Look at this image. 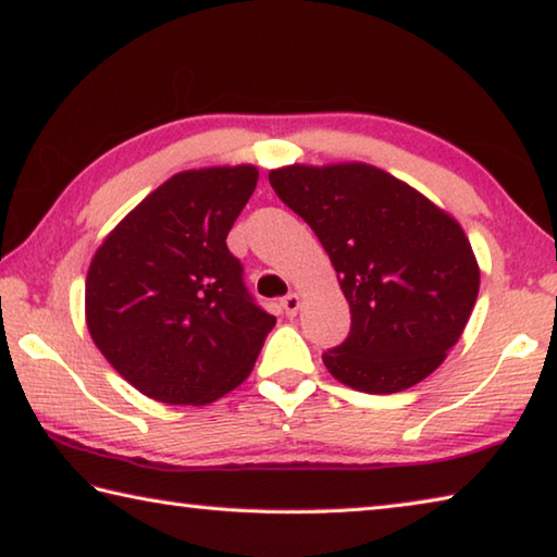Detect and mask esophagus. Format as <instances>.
Segmentation results:
<instances>
[{
    "instance_id": "esophagus-1",
    "label": "esophagus",
    "mask_w": 557,
    "mask_h": 557,
    "mask_svg": "<svg viewBox=\"0 0 557 557\" xmlns=\"http://www.w3.org/2000/svg\"><path fill=\"white\" fill-rule=\"evenodd\" d=\"M280 307H282V312L287 314V318H295L297 310H300V295H297V293L285 295V297H282V300H280Z\"/></svg>"
}]
</instances>
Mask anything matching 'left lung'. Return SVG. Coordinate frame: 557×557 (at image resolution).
Masks as SVG:
<instances>
[{"label":"left lung","mask_w":557,"mask_h":557,"mask_svg":"<svg viewBox=\"0 0 557 557\" xmlns=\"http://www.w3.org/2000/svg\"><path fill=\"white\" fill-rule=\"evenodd\" d=\"M270 185L330 255L352 325L322 355L330 375L370 395L400 393L440 368L478 300L462 227L425 195L362 162L272 170Z\"/></svg>","instance_id":"obj_1"}]
</instances>
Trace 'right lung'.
<instances>
[{"label":"right lung","instance_id":"1","mask_svg":"<svg viewBox=\"0 0 557 557\" xmlns=\"http://www.w3.org/2000/svg\"><path fill=\"white\" fill-rule=\"evenodd\" d=\"M257 168L187 170L124 218L92 257L87 327L99 352L152 400L207 405L255 368L275 318L247 293L227 235Z\"/></svg>","mask_w":557,"mask_h":557}]
</instances>
